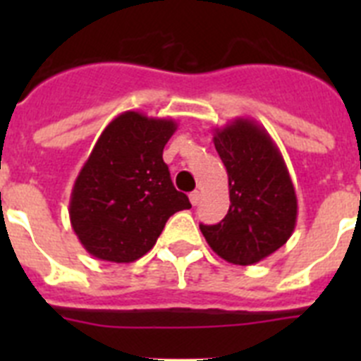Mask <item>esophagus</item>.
I'll return each instance as SVG.
<instances>
[{"mask_svg": "<svg viewBox=\"0 0 361 361\" xmlns=\"http://www.w3.org/2000/svg\"><path fill=\"white\" fill-rule=\"evenodd\" d=\"M190 200H191V204H193V206H197V204L200 202V191H191Z\"/></svg>", "mask_w": 361, "mask_h": 361, "instance_id": "esophagus-1", "label": "esophagus"}]
</instances>
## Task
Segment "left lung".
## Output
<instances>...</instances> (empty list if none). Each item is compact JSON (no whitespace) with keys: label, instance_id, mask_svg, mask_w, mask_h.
I'll return each instance as SVG.
<instances>
[{"label":"left lung","instance_id":"left-lung-1","mask_svg":"<svg viewBox=\"0 0 361 361\" xmlns=\"http://www.w3.org/2000/svg\"><path fill=\"white\" fill-rule=\"evenodd\" d=\"M213 142L228 171L231 206L219 224H200V231L226 262L251 266L275 253L295 231V186L280 149L255 121L238 117L216 128Z\"/></svg>","mask_w":361,"mask_h":361}]
</instances>
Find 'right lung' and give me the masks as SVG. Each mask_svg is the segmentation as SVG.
<instances>
[{"label": "right lung", "instance_id": "1", "mask_svg": "<svg viewBox=\"0 0 361 361\" xmlns=\"http://www.w3.org/2000/svg\"><path fill=\"white\" fill-rule=\"evenodd\" d=\"M175 130L171 119L124 111L99 135L68 208L73 233L95 258L133 262L155 245L166 220L191 208L162 161Z\"/></svg>", "mask_w": 361, "mask_h": 361}]
</instances>
